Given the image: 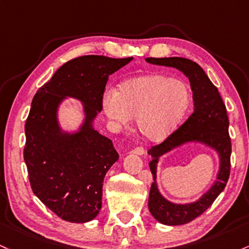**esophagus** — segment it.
<instances>
[{"instance_id": "obj_1", "label": "esophagus", "mask_w": 249, "mask_h": 249, "mask_svg": "<svg viewBox=\"0 0 249 249\" xmlns=\"http://www.w3.org/2000/svg\"><path fill=\"white\" fill-rule=\"evenodd\" d=\"M131 152H132L133 155H139V156H142V155L145 154V150H144L143 147H139V146H138V147H135V149H133Z\"/></svg>"}]
</instances>
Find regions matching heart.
<instances>
[{"mask_svg": "<svg viewBox=\"0 0 249 249\" xmlns=\"http://www.w3.org/2000/svg\"><path fill=\"white\" fill-rule=\"evenodd\" d=\"M190 105V91L185 83L152 73L131 78L118 92L103 97V112L118 126H127L136 118V126L150 142L164 141L179 125Z\"/></svg>", "mask_w": 249, "mask_h": 249, "instance_id": "obj_1", "label": "heart"}]
</instances>
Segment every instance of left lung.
<instances>
[{
  "label": "left lung",
  "mask_w": 249,
  "mask_h": 249,
  "mask_svg": "<svg viewBox=\"0 0 249 249\" xmlns=\"http://www.w3.org/2000/svg\"><path fill=\"white\" fill-rule=\"evenodd\" d=\"M146 62L158 66L174 67L189 79L193 91L194 112L175 132L163 143L152 146L147 151L151 156L149 163L154 182L149 195V210L158 222L166 226H179L195 220L203 214L225 189L231 173V142L229 137V120L226 105L217 89L210 81L200 65L189 59L146 58ZM187 142H201L215 149L220 158L217 179L212 187L197 201L178 205L168 201L157 187V164L160 155Z\"/></svg>",
  "instance_id": "8db88e82"
}]
</instances>
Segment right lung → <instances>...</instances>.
I'll list each match as a JSON object with an SVG mask.
<instances>
[{
    "label": "right lung",
    "mask_w": 249,
    "mask_h": 249,
    "mask_svg": "<svg viewBox=\"0 0 249 249\" xmlns=\"http://www.w3.org/2000/svg\"><path fill=\"white\" fill-rule=\"evenodd\" d=\"M132 59L75 58L62 65L33 98L24 125L29 182L39 200L68 222H89L102 208L104 177L119 155L93 122L103 108L108 76ZM66 97L83 103L84 122L74 133L58 124V106Z\"/></svg>",
    "instance_id": "obj_1"
}]
</instances>
